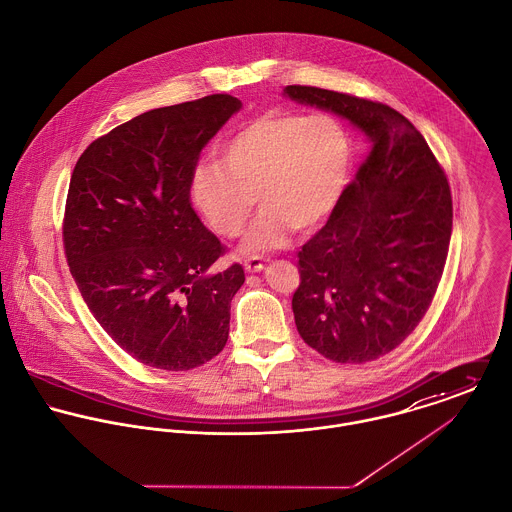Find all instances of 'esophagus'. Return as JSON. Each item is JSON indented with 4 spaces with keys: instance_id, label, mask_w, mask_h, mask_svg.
Listing matches in <instances>:
<instances>
[{
    "instance_id": "1",
    "label": "esophagus",
    "mask_w": 512,
    "mask_h": 512,
    "mask_svg": "<svg viewBox=\"0 0 512 512\" xmlns=\"http://www.w3.org/2000/svg\"><path fill=\"white\" fill-rule=\"evenodd\" d=\"M264 258L262 256H248L246 260H244V270L246 272H258V270H262L264 268Z\"/></svg>"
}]
</instances>
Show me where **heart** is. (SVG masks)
<instances>
[{
	"instance_id": "heart-1",
	"label": "heart",
	"mask_w": 512,
	"mask_h": 512,
	"mask_svg": "<svg viewBox=\"0 0 512 512\" xmlns=\"http://www.w3.org/2000/svg\"><path fill=\"white\" fill-rule=\"evenodd\" d=\"M355 147L331 114L270 112L244 124L222 147V163L203 161L191 199L211 230L238 238L256 197L264 207L246 236L248 252L288 244L293 228L309 232L331 217L353 171Z\"/></svg>"
}]
</instances>
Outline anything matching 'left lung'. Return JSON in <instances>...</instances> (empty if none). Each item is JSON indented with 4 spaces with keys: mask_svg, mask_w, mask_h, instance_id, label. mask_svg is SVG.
<instances>
[{
    "mask_svg": "<svg viewBox=\"0 0 512 512\" xmlns=\"http://www.w3.org/2000/svg\"><path fill=\"white\" fill-rule=\"evenodd\" d=\"M284 92L351 120L370 144L325 226L297 252L295 327L333 363L376 361L408 339L438 292L453 222L447 175L394 108L315 86Z\"/></svg>",
    "mask_w": 512,
    "mask_h": 512,
    "instance_id": "obj_1",
    "label": "left lung"
}]
</instances>
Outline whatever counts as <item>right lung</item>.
Segmentation results:
<instances>
[{"instance_id":"1","label":"right lung","mask_w":512,"mask_h":512,"mask_svg":"<svg viewBox=\"0 0 512 512\" xmlns=\"http://www.w3.org/2000/svg\"><path fill=\"white\" fill-rule=\"evenodd\" d=\"M240 108L230 94L155 108L100 136L74 165L63 244L78 292L142 365L191 370L228 339L240 264L191 205L201 151Z\"/></svg>"}]
</instances>
